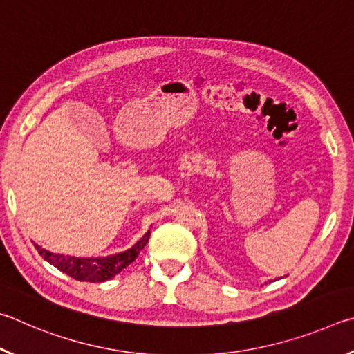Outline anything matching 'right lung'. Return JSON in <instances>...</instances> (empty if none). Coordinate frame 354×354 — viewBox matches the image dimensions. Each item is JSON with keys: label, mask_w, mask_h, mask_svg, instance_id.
<instances>
[{"label": "right lung", "mask_w": 354, "mask_h": 354, "mask_svg": "<svg viewBox=\"0 0 354 354\" xmlns=\"http://www.w3.org/2000/svg\"><path fill=\"white\" fill-rule=\"evenodd\" d=\"M151 230L142 236L138 243L130 247L126 252L116 253L111 257H97V258H77L70 255H60L53 253L46 249H41L39 244H34L37 252L40 253L45 261L53 264L60 272L70 275L77 281H90V283H102L120 274L122 269H126L130 263L135 261L138 253L145 249L147 244Z\"/></svg>", "instance_id": "1"}]
</instances>
